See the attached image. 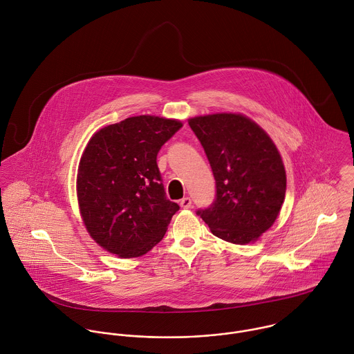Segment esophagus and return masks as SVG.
Here are the masks:
<instances>
[{
  "label": "esophagus",
  "mask_w": 354,
  "mask_h": 354,
  "mask_svg": "<svg viewBox=\"0 0 354 354\" xmlns=\"http://www.w3.org/2000/svg\"><path fill=\"white\" fill-rule=\"evenodd\" d=\"M179 205H180L183 209H189V208H192V198H190V197H185V198H182V200H180V203H179Z\"/></svg>",
  "instance_id": "34e87169"
}]
</instances>
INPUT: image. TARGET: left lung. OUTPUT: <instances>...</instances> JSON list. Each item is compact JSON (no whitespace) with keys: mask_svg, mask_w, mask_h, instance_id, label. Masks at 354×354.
<instances>
[{"mask_svg":"<svg viewBox=\"0 0 354 354\" xmlns=\"http://www.w3.org/2000/svg\"><path fill=\"white\" fill-rule=\"evenodd\" d=\"M216 180V200L197 214L223 241H257L277 220L286 194L282 157L270 136L241 113L189 119Z\"/></svg>","mask_w":354,"mask_h":354,"instance_id":"1","label":"left lung"}]
</instances>
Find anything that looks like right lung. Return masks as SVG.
<instances>
[{
    "label": "right lung",
    "mask_w": 354,
    "mask_h": 354,
    "mask_svg": "<svg viewBox=\"0 0 354 354\" xmlns=\"http://www.w3.org/2000/svg\"><path fill=\"white\" fill-rule=\"evenodd\" d=\"M182 123L142 115L97 131L77 168L79 209L90 236L123 259L140 257L164 236L179 205L167 198L157 153Z\"/></svg>",
    "instance_id": "add662e5"
}]
</instances>
